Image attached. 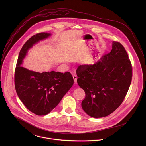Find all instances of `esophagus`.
<instances>
[{
    "instance_id": "obj_1",
    "label": "esophagus",
    "mask_w": 146,
    "mask_h": 146,
    "mask_svg": "<svg viewBox=\"0 0 146 146\" xmlns=\"http://www.w3.org/2000/svg\"><path fill=\"white\" fill-rule=\"evenodd\" d=\"M73 79L75 83H76L77 82V76L76 75H73Z\"/></svg>"
}]
</instances>
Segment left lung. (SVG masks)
<instances>
[{"label":"left lung","instance_id":"1","mask_svg":"<svg viewBox=\"0 0 146 146\" xmlns=\"http://www.w3.org/2000/svg\"><path fill=\"white\" fill-rule=\"evenodd\" d=\"M77 82L85 93L82 102L90 116L100 118L115 111L123 102L132 79V65L126 50L119 42L94 64L80 65Z\"/></svg>","mask_w":146,"mask_h":146}]
</instances>
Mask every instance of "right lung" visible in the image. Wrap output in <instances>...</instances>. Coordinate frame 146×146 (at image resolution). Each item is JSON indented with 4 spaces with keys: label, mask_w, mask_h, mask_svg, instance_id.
<instances>
[{
    "label": "right lung",
    "mask_w": 146,
    "mask_h": 146,
    "mask_svg": "<svg viewBox=\"0 0 146 146\" xmlns=\"http://www.w3.org/2000/svg\"><path fill=\"white\" fill-rule=\"evenodd\" d=\"M49 35L48 33H38L24 44L15 72V89L20 100L30 111L39 116L47 115L53 110L74 84L69 72L63 74L52 71L39 73L20 66L27 50Z\"/></svg>",
    "instance_id": "add662e5"
}]
</instances>
